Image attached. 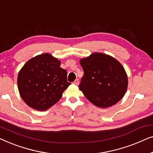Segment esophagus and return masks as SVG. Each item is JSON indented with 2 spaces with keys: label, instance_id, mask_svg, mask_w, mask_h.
<instances>
[{
  "label": "esophagus",
  "instance_id": "34e87169",
  "mask_svg": "<svg viewBox=\"0 0 153 153\" xmlns=\"http://www.w3.org/2000/svg\"><path fill=\"white\" fill-rule=\"evenodd\" d=\"M74 83L75 85H79V79H76V80H75V81H74Z\"/></svg>",
  "mask_w": 153,
  "mask_h": 153
}]
</instances>
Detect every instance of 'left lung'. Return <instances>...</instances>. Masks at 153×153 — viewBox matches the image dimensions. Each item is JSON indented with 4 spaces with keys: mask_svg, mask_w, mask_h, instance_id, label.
I'll return each mask as SVG.
<instances>
[{
    "mask_svg": "<svg viewBox=\"0 0 153 153\" xmlns=\"http://www.w3.org/2000/svg\"><path fill=\"white\" fill-rule=\"evenodd\" d=\"M84 74L79 89L95 106L107 108L122 99L127 88V76L120 62L111 56L95 53L81 60Z\"/></svg>",
    "mask_w": 153,
    "mask_h": 153,
    "instance_id": "left-lung-1",
    "label": "left lung"
}]
</instances>
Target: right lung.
<instances>
[{"label":"right lung","mask_w":153,"mask_h":153,"mask_svg":"<svg viewBox=\"0 0 153 153\" xmlns=\"http://www.w3.org/2000/svg\"><path fill=\"white\" fill-rule=\"evenodd\" d=\"M60 62L49 53L29 60L18 74L17 84L23 100L31 108L45 111L59 101L71 83Z\"/></svg>","instance_id":"right-lung-1"}]
</instances>
